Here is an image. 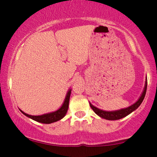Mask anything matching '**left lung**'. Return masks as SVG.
Here are the masks:
<instances>
[{
	"label": "left lung",
	"mask_w": 157,
	"mask_h": 157,
	"mask_svg": "<svg viewBox=\"0 0 157 157\" xmlns=\"http://www.w3.org/2000/svg\"><path fill=\"white\" fill-rule=\"evenodd\" d=\"M146 90H147V80L145 81V88H144L143 92H142V95L140 96L139 100L135 102L134 104L131 105L129 107L125 108V109H122L120 110H117V111H102V110L98 109V108L94 106L92 104H91L90 102V106H91V109H93V111L97 113L98 116H100V117L105 119L108 120H117L122 119L125 117L128 116V114H130L131 112L135 111L137 108L141 105V103L143 101L144 98H145V94H146Z\"/></svg>",
	"instance_id": "obj_1"
}]
</instances>
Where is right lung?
<instances>
[{
    "label": "right lung",
    "mask_w": 157,
    "mask_h": 157,
    "mask_svg": "<svg viewBox=\"0 0 157 157\" xmlns=\"http://www.w3.org/2000/svg\"><path fill=\"white\" fill-rule=\"evenodd\" d=\"M71 89L68 90L67 92V94H66V98H65V100L63 102V104L62 106L57 111H54V112L45 113V114L43 115H39V116H32V115L28 114V113H26L23 112V111H21L22 112L23 114L26 115L28 117L31 118L32 120H35V121L41 122V123L44 124H50L52 123V122H55L58 121V120H61L65 117V115L66 114V112H67L68 109V103H69V99H70V95H71Z\"/></svg>",
    "instance_id": "right-lung-1"
}]
</instances>
